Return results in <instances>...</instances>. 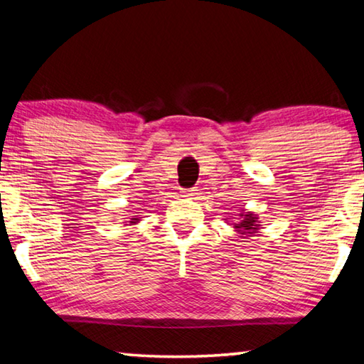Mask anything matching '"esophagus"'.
Masks as SVG:
<instances>
[{"mask_svg":"<svg viewBox=\"0 0 364 364\" xmlns=\"http://www.w3.org/2000/svg\"><path fill=\"white\" fill-rule=\"evenodd\" d=\"M194 196H197V189H188V191H183V197H189V199H196Z\"/></svg>","mask_w":364,"mask_h":364,"instance_id":"1","label":"esophagus"}]
</instances>
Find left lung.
I'll return each mask as SVG.
<instances>
[{"label":"left lung","instance_id":"8db88e82","mask_svg":"<svg viewBox=\"0 0 364 364\" xmlns=\"http://www.w3.org/2000/svg\"><path fill=\"white\" fill-rule=\"evenodd\" d=\"M239 221H236V223H232L234 228H236V231L239 234H242L244 236H250V234H254L258 231V228H260V221H258V217L257 215H254L252 212H242L239 213Z\"/></svg>","mask_w":364,"mask_h":364}]
</instances>
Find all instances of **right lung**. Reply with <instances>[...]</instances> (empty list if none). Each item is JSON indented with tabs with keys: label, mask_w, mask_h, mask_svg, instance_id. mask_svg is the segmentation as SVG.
Returning a JSON list of instances; mask_svg holds the SVG:
<instances>
[{
	"label": "right lung",
	"mask_w": 364,
	"mask_h": 364,
	"mask_svg": "<svg viewBox=\"0 0 364 364\" xmlns=\"http://www.w3.org/2000/svg\"><path fill=\"white\" fill-rule=\"evenodd\" d=\"M136 221H138V218H132V221H130V223L133 225V223H136Z\"/></svg>",
	"instance_id": "right-lung-1"
}]
</instances>
